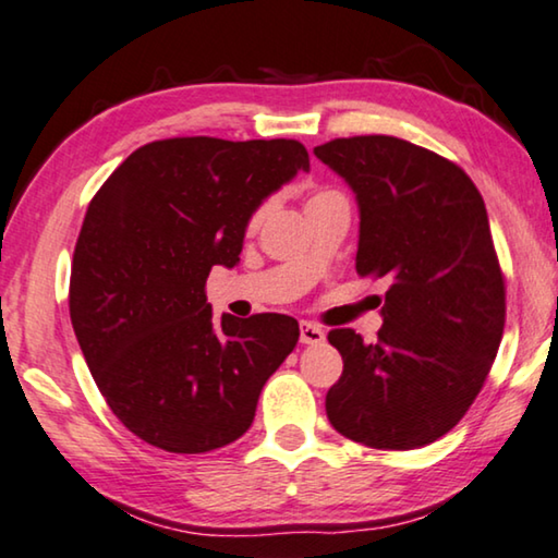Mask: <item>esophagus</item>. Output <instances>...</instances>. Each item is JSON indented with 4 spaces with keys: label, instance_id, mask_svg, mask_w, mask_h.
<instances>
[{
    "label": "esophagus",
    "instance_id": "esophagus-1",
    "mask_svg": "<svg viewBox=\"0 0 558 558\" xmlns=\"http://www.w3.org/2000/svg\"><path fill=\"white\" fill-rule=\"evenodd\" d=\"M325 340V330L313 323H300V342L303 344H320Z\"/></svg>",
    "mask_w": 558,
    "mask_h": 558
}]
</instances>
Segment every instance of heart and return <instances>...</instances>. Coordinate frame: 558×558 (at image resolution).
<instances>
[{"instance_id":"1","label":"heart","mask_w":558,"mask_h":558,"mask_svg":"<svg viewBox=\"0 0 558 558\" xmlns=\"http://www.w3.org/2000/svg\"><path fill=\"white\" fill-rule=\"evenodd\" d=\"M330 196H338V191H330V189H320V191H315L311 198H307V206H315V203H320V201H325V198H330ZM260 216H263V210H255L253 214V218H251V228H255L258 226V220H260Z\"/></svg>"}]
</instances>
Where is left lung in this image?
I'll return each mask as SVG.
<instances>
[{"label":"left lung","instance_id":"left-lung-1","mask_svg":"<svg viewBox=\"0 0 558 558\" xmlns=\"http://www.w3.org/2000/svg\"><path fill=\"white\" fill-rule=\"evenodd\" d=\"M315 156L357 196V276L390 286L377 342L350 327L327 335L344 362L327 420L373 449L424 447L470 410L504 335L507 288L482 193L404 138H332Z\"/></svg>","mask_w":558,"mask_h":558}]
</instances>
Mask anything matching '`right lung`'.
Returning <instances> with one entry per match:
<instances>
[{"instance_id":"1","label":"right lung","mask_w":558,"mask_h":558,"mask_svg":"<svg viewBox=\"0 0 558 558\" xmlns=\"http://www.w3.org/2000/svg\"><path fill=\"white\" fill-rule=\"evenodd\" d=\"M307 168L295 138H163L136 148L88 203L69 315L96 387L138 439L203 454L253 424L300 327L278 313L218 323L206 280L241 260L253 210Z\"/></svg>"}]
</instances>
